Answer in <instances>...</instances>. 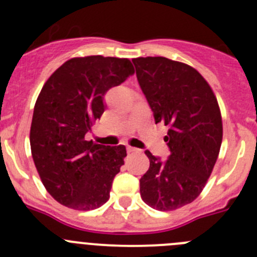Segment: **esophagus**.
I'll return each mask as SVG.
<instances>
[{
    "label": "esophagus",
    "instance_id": "1",
    "mask_svg": "<svg viewBox=\"0 0 257 257\" xmlns=\"http://www.w3.org/2000/svg\"><path fill=\"white\" fill-rule=\"evenodd\" d=\"M126 152L128 153H138L139 152V149L138 148H134V147H126Z\"/></svg>",
    "mask_w": 257,
    "mask_h": 257
}]
</instances>
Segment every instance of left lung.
Instances as JSON below:
<instances>
[{"mask_svg": "<svg viewBox=\"0 0 257 257\" xmlns=\"http://www.w3.org/2000/svg\"><path fill=\"white\" fill-rule=\"evenodd\" d=\"M137 78L155 124L169 126V157L149 150V169L141 178V196L150 208L168 211L195 200L216 163L222 141L219 104L193 67L165 57L134 58Z\"/></svg>", "mask_w": 257, "mask_h": 257, "instance_id": "obj_1", "label": "left lung"}]
</instances>
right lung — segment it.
Returning a JSON list of instances; mask_svg holds the SVG:
<instances>
[{
  "instance_id": "add662e5",
  "label": "right lung",
  "mask_w": 257,
  "mask_h": 257,
  "mask_svg": "<svg viewBox=\"0 0 257 257\" xmlns=\"http://www.w3.org/2000/svg\"><path fill=\"white\" fill-rule=\"evenodd\" d=\"M133 74L129 59L89 56L67 61L43 85L33 110L31 150L43 185L62 205L93 210L109 199L125 147L84 137L105 110L108 90Z\"/></svg>"
}]
</instances>
